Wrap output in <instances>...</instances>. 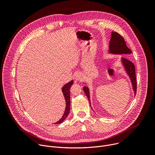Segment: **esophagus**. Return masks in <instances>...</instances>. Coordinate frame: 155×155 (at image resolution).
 Returning a JSON list of instances; mask_svg holds the SVG:
<instances>
[{
    "instance_id": "34e87169",
    "label": "esophagus",
    "mask_w": 155,
    "mask_h": 155,
    "mask_svg": "<svg viewBox=\"0 0 155 155\" xmlns=\"http://www.w3.org/2000/svg\"><path fill=\"white\" fill-rule=\"evenodd\" d=\"M82 78V75H81L80 74H77V75H75V78H76V80H80L81 78Z\"/></svg>"
}]
</instances>
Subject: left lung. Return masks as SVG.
<instances>
[{"instance_id": "obj_1", "label": "left lung", "mask_w": 155, "mask_h": 155, "mask_svg": "<svg viewBox=\"0 0 155 155\" xmlns=\"http://www.w3.org/2000/svg\"><path fill=\"white\" fill-rule=\"evenodd\" d=\"M109 52L113 54H131V50L126 46V42L123 37L116 32H112V37L110 38V41L109 45ZM121 61L124 65V67L132 82V87L134 91L135 95L137 91V81L136 76V69L135 65L130 61L125 58H121ZM83 90L90 102V91L87 87H83ZM91 105V104H90Z\"/></svg>"}]
</instances>
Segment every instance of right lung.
<instances>
[{"instance_id":"obj_1","label":"right lung","mask_w":155,"mask_h":155,"mask_svg":"<svg viewBox=\"0 0 155 155\" xmlns=\"http://www.w3.org/2000/svg\"><path fill=\"white\" fill-rule=\"evenodd\" d=\"M74 83V81L72 80L68 83H66L62 88V91L64 94V96L65 97V100L66 102V107H65V112L64 113V115L56 123L54 124H60L62 123L64 120L67 118L68 116L69 112H70V107H71V100H70V88L71 86Z\"/></svg>"}]
</instances>
